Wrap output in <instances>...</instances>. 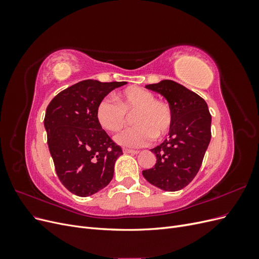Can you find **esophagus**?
I'll return each mask as SVG.
<instances>
[{
  "mask_svg": "<svg viewBox=\"0 0 259 259\" xmlns=\"http://www.w3.org/2000/svg\"><path fill=\"white\" fill-rule=\"evenodd\" d=\"M124 153H130V154H137L138 150H132V149H124Z\"/></svg>",
  "mask_w": 259,
  "mask_h": 259,
  "instance_id": "esophagus-1",
  "label": "esophagus"
}]
</instances>
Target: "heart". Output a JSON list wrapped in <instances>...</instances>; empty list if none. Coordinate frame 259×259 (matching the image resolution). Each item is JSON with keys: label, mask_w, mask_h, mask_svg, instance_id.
Instances as JSON below:
<instances>
[{"label": "heart", "mask_w": 259, "mask_h": 259, "mask_svg": "<svg viewBox=\"0 0 259 259\" xmlns=\"http://www.w3.org/2000/svg\"><path fill=\"white\" fill-rule=\"evenodd\" d=\"M116 101L111 97L101 99L96 108V119L100 126L109 131H119L126 122V113L134 112L133 123L114 136L115 142L124 147L147 146L156 137L165 136L173 123L170 108L163 101L155 100L151 92L142 88H130L117 94Z\"/></svg>", "instance_id": "1"}]
</instances>
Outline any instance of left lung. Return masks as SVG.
<instances>
[{
  "label": "left lung",
  "mask_w": 259,
  "mask_h": 259,
  "mask_svg": "<svg viewBox=\"0 0 259 259\" xmlns=\"http://www.w3.org/2000/svg\"><path fill=\"white\" fill-rule=\"evenodd\" d=\"M167 100L173 113L168 139L151 149L154 167L143 170L148 183L174 192L189 185L198 174L210 142L211 116L205 100L174 81L146 85Z\"/></svg>",
  "instance_id": "8db88e82"
}]
</instances>
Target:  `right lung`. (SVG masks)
I'll list each match as a JSON object with an SVG mask.
<instances>
[{
  "mask_svg": "<svg viewBox=\"0 0 259 259\" xmlns=\"http://www.w3.org/2000/svg\"><path fill=\"white\" fill-rule=\"evenodd\" d=\"M127 82L85 80L60 92L48 106L44 127L61 184L77 197H90L112 180L122 148L96 119L99 101Z\"/></svg>",
  "mask_w": 259,
  "mask_h": 259,
  "instance_id": "right-lung-1",
  "label": "right lung"
}]
</instances>
